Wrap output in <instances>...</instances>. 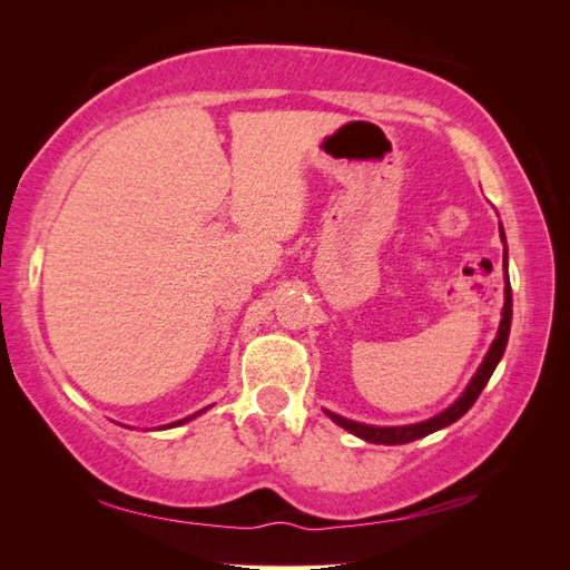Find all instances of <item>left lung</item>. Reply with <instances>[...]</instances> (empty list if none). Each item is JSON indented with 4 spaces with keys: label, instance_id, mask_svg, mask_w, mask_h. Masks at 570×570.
Returning <instances> with one entry per match:
<instances>
[{
    "label": "left lung",
    "instance_id": "obj_1",
    "mask_svg": "<svg viewBox=\"0 0 570 570\" xmlns=\"http://www.w3.org/2000/svg\"><path fill=\"white\" fill-rule=\"evenodd\" d=\"M499 233H502V239H504V230L502 226H499ZM507 243V239H504ZM507 247H504V308H502V321H499V331H497V337L492 342L490 352L485 354V358H482V364L478 368V373L473 375V381L469 383V387L463 390V394L459 396V400L450 406L444 409L442 413H438V416L428 419V421H421V423H411V425H392V428H383V425H366V423H356V421H350V419H342L337 416V413L333 411H325L327 416H331L340 428L350 430L352 435L366 440V442H373V444H406V442H413V440H421L430 433H435V430L440 428H446L452 425L454 421H459L465 411H469L475 400L480 396L482 387L488 385L490 375L494 373L499 358L504 356V350H507V342H509V331H511V283H509V273H507Z\"/></svg>",
    "mask_w": 570,
    "mask_h": 570
}]
</instances>
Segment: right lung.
<instances>
[{"mask_svg":"<svg viewBox=\"0 0 570 570\" xmlns=\"http://www.w3.org/2000/svg\"><path fill=\"white\" fill-rule=\"evenodd\" d=\"M199 413H202V411H199ZM195 416H197V413H195ZM195 416H189V419H183V421H178V423H170L168 428H176V425H183V423H187V421H193ZM164 428H166V425H164Z\"/></svg>","mask_w":570,"mask_h":570,"instance_id":"obj_1","label":"right lung"}]
</instances>
